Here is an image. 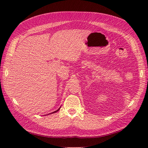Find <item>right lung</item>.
<instances>
[{
  "instance_id": "obj_1",
  "label": "right lung",
  "mask_w": 148,
  "mask_h": 148,
  "mask_svg": "<svg viewBox=\"0 0 148 148\" xmlns=\"http://www.w3.org/2000/svg\"><path fill=\"white\" fill-rule=\"evenodd\" d=\"M60 107H60V108H59V109H58V110H56V111H54V112H52V113H51V114H53V113H56V112H58V111H59V110H60ZM49 114H47V115H49Z\"/></svg>"
}]
</instances>
